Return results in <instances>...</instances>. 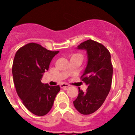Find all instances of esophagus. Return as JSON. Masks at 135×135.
I'll use <instances>...</instances> for the list:
<instances>
[{
	"label": "esophagus",
	"instance_id": "esophagus-1",
	"mask_svg": "<svg viewBox=\"0 0 135 135\" xmlns=\"http://www.w3.org/2000/svg\"><path fill=\"white\" fill-rule=\"evenodd\" d=\"M70 86V84H66V83H62V84H60L61 88H65V87H68Z\"/></svg>",
	"mask_w": 135,
	"mask_h": 135
}]
</instances>
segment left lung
Segmentation results:
<instances>
[{
    "instance_id": "obj_1",
    "label": "left lung",
    "mask_w": 135,
    "mask_h": 135,
    "mask_svg": "<svg viewBox=\"0 0 135 135\" xmlns=\"http://www.w3.org/2000/svg\"><path fill=\"white\" fill-rule=\"evenodd\" d=\"M77 49L86 51L87 65L81 78L88 88L85 93L78 88V97L73 103L80 114L88 115L96 112L109 94L113 66L109 51L101 43L90 39L82 42Z\"/></svg>"
}]
</instances>
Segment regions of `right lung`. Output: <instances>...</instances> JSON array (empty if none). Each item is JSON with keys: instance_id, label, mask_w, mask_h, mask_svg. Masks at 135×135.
<instances>
[{"instance_id": "right-lung-1", "label": "right lung", "mask_w": 135, "mask_h": 135, "mask_svg": "<svg viewBox=\"0 0 135 135\" xmlns=\"http://www.w3.org/2000/svg\"><path fill=\"white\" fill-rule=\"evenodd\" d=\"M58 53L31 42L21 47L14 57L12 73L17 93L25 107L38 116L48 114L60 90L59 85L51 86L41 82L43 74Z\"/></svg>"}]
</instances>
